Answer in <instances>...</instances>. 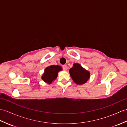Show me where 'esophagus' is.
Here are the masks:
<instances>
[{"instance_id": "34e87169", "label": "esophagus", "mask_w": 127, "mask_h": 127, "mask_svg": "<svg viewBox=\"0 0 127 127\" xmlns=\"http://www.w3.org/2000/svg\"><path fill=\"white\" fill-rule=\"evenodd\" d=\"M63 69L64 70V71H66L67 70V66L66 65H63Z\"/></svg>"}]
</instances>
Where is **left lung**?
<instances>
[{
  "label": "left lung",
  "instance_id": "8db88e82",
  "mask_svg": "<svg viewBox=\"0 0 127 127\" xmlns=\"http://www.w3.org/2000/svg\"><path fill=\"white\" fill-rule=\"evenodd\" d=\"M69 73L73 81L78 85L87 83L90 77V72L78 63H74L69 70Z\"/></svg>",
  "mask_w": 127,
  "mask_h": 127
}]
</instances>
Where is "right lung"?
I'll use <instances>...</instances> for the list:
<instances>
[{
  "label": "right lung",
  "instance_id": "add662e5",
  "mask_svg": "<svg viewBox=\"0 0 127 127\" xmlns=\"http://www.w3.org/2000/svg\"><path fill=\"white\" fill-rule=\"evenodd\" d=\"M62 70V67L60 65H52L46 67L42 76V80L45 83L50 84L57 78L59 71Z\"/></svg>",
  "mask_w": 127,
  "mask_h": 127
}]
</instances>
